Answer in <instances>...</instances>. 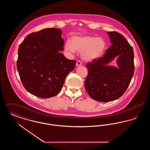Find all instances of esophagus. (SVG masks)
Segmentation results:
<instances>
[{"mask_svg":"<svg viewBox=\"0 0 150 150\" xmlns=\"http://www.w3.org/2000/svg\"><path fill=\"white\" fill-rule=\"evenodd\" d=\"M82 64V63L81 62V61L78 60L77 62H76V66H81Z\"/></svg>","mask_w":150,"mask_h":150,"instance_id":"34e87169","label":"esophagus"}]
</instances>
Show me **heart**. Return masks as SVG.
I'll return each mask as SVG.
<instances>
[{
    "mask_svg": "<svg viewBox=\"0 0 150 150\" xmlns=\"http://www.w3.org/2000/svg\"><path fill=\"white\" fill-rule=\"evenodd\" d=\"M106 47L105 41L100 38L91 36H74L70 42L65 44V50L74 53L81 52V57L87 61L94 60L102 54Z\"/></svg>",
    "mask_w": 150,
    "mask_h": 150,
    "instance_id": "1",
    "label": "heart"
}]
</instances>
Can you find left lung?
Here are the masks:
<instances>
[{
	"mask_svg": "<svg viewBox=\"0 0 150 150\" xmlns=\"http://www.w3.org/2000/svg\"><path fill=\"white\" fill-rule=\"evenodd\" d=\"M112 45L103 57L88 62L84 86L89 96L100 102L117 100L127 91L134 75V52L124 36L116 31L107 32ZM119 55V68L106 64Z\"/></svg>",
	"mask_w": 150,
	"mask_h": 150,
	"instance_id": "1",
	"label": "left lung"
}]
</instances>
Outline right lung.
<instances>
[{
    "label": "right lung",
    "instance_id": "1",
    "mask_svg": "<svg viewBox=\"0 0 150 150\" xmlns=\"http://www.w3.org/2000/svg\"><path fill=\"white\" fill-rule=\"evenodd\" d=\"M62 31L47 28L27 36L18 48L17 69L29 93L47 98L56 96L76 61L60 53L64 50Z\"/></svg>",
    "mask_w": 150,
    "mask_h": 150
}]
</instances>
